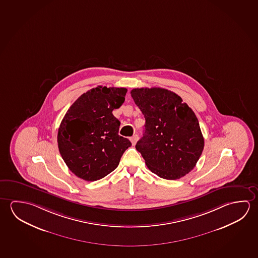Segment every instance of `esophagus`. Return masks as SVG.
<instances>
[{
	"mask_svg": "<svg viewBox=\"0 0 258 258\" xmlns=\"http://www.w3.org/2000/svg\"><path fill=\"white\" fill-rule=\"evenodd\" d=\"M138 140H139V136L138 135H134L133 137H131V141L133 146H135L136 143H137V141H138Z\"/></svg>",
	"mask_w": 258,
	"mask_h": 258,
	"instance_id": "esophagus-1",
	"label": "esophagus"
}]
</instances>
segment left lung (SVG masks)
<instances>
[{"instance_id": "8db88e82", "label": "left lung", "mask_w": 258, "mask_h": 258, "mask_svg": "<svg viewBox=\"0 0 258 258\" xmlns=\"http://www.w3.org/2000/svg\"><path fill=\"white\" fill-rule=\"evenodd\" d=\"M131 93L146 119L136 149L148 169L166 180H177L190 173L204 148L195 112L166 89L136 88Z\"/></svg>"}]
</instances>
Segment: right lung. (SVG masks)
I'll return each mask as SVG.
<instances>
[{"label": "right lung", "mask_w": 258, "mask_h": 258, "mask_svg": "<svg viewBox=\"0 0 258 258\" xmlns=\"http://www.w3.org/2000/svg\"><path fill=\"white\" fill-rule=\"evenodd\" d=\"M126 88L98 86L82 94L64 115L57 133L60 155L85 181H97L117 168L131 141L118 135L112 110L122 105Z\"/></svg>", "instance_id": "1"}]
</instances>
